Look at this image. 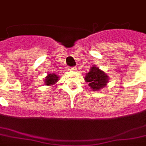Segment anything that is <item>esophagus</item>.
<instances>
[{"label":"esophagus","mask_w":146,"mask_h":146,"mask_svg":"<svg viewBox=\"0 0 146 146\" xmlns=\"http://www.w3.org/2000/svg\"><path fill=\"white\" fill-rule=\"evenodd\" d=\"M69 70H72V71H75L76 70V68H75L74 66H70V67L69 68Z\"/></svg>","instance_id":"esophagus-1"}]
</instances>
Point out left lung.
I'll return each instance as SVG.
<instances>
[{
    "instance_id": "left-lung-1",
    "label": "left lung",
    "mask_w": 146,
    "mask_h": 146,
    "mask_svg": "<svg viewBox=\"0 0 146 146\" xmlns=\"http://www.w3.org/2000/svg\"><path fill=\"white\" fill-rule=\"evenodd\" d=\"M84 80L86 82H89V86L93 91H98L106 87L109 79L108 76L104 71L94 65L89 70V73H86Z\"/></svg>"
}]
</instances>
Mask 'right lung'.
I'll return each instance as SVG.
<instances>
[{"mask_svg": "<svg viewBox=\"0 0 146 146\" xmlns=\"http://www.w3.org/2000/svg\"><path fill=\"white\" fill-rule=\"evenodd\" d=\"M59 76L54 74V73H49L45 77L44 84L46 85V86H52V85L55 84L59 80Z\"/></svg>", "mask_w": 146, "mask_h": 146, "instance_id": "obj_1", "label": "right lung"}]
</instances>
